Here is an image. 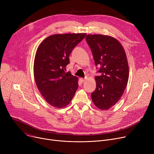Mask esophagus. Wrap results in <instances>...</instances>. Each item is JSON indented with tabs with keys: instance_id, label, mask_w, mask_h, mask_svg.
<instances>
[{
	"instance_id": "34e87169",
	"label": "esophagus",
	"mask_w": 154,
	"mask_h": 154,
	"mask_svg": "<svg viewBox=\"0 0 154 154\" xmlns=\"http://www.w3.org/2000/svg\"><path fill=\"white\" fill-rule=\"evenodd\" d=\"M80 81H81L82 82H85V80H86V79H84V78H80Z\"/></svg>"
}]
</instances>
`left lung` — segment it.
Segmentation results:
<instances>
[{
    "label": "left lung",
    "instance_id": "8db88e82",
    "mask_svg": "<svg viewBox=\"0 0 154 154\" xmlns=\"http://www.w3.org/2000/svg\"><path fill=\"white\" fill-rule=\"evenodd\" d=\"M86 41L92 52L95 66H100L99 76L95 77L96 89L92 102L99 109L108 110L119 102L127 85L129 69L124 47L113 37L87 35Z\"/></svg>",
    "mask_w": 154,
    "mask_h": 154
}]
</instances>
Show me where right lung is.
<instances>
[{"label": "right lung", "mask_w": 154, "mask_h": 154, "mask_svg": "<svg viewBox=\"0 0 154 154\" xmlns=\"http://www.w3.org/2000/svg\"><path fill=\"white\" fill-rule=\"evenodd\" d=\"M86 34H57L38 45L34 63L37 87L45 101L58 109L68 106L78 88V78L68 72L69 56Z\"/></svg>", "instance_id": "1"}]
</instances>
